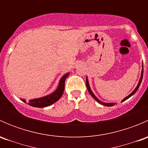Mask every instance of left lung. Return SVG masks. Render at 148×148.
Here are the masks:
<instances>
[{"mask_svg":"<svg viewBox=\"0 0 148 148\" xmlns=\"http://www.w3.org/2000/svg\"><path fill=\"white\" fill-rule=\"evenodd\" d=\"M142 66H143V69H142V71H141V77H140V80H139V82H138V86H137L136 87H135V89H134V90H133V92H132V93H131V94H130V95H128L127 97H125V98H124V99H122V102H124V101H125V100H127V99H129V98L130 97H132V95H133L134 94H135V92H137V90H138V89L139 86H140V84H141V82H142V80H143V64H142ZM86 88H87V90H88V92H89V94H90V95H92V97H93L94 99H95V100H96L97 102L98 103H99V104H102V105H104V106H107V107H112V106H114V104H116V103H112V102H110V103L102 102V101H100V100H99V99H98V98L96 96H95V94H94L93 92H92V89H91V88H90V86H89V81H88V79H87V77H86Z\"/></svg>","mask_w":148,"mask_h":148,"instance_id":"8db88e82","label":"left lung"}]
</instances>
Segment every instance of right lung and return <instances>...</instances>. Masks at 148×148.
<instances>
[{
  "label": "right lung",
  "mask_w": 148,
  "mask_h": 148,
  "mask_svg": "<svg viewBox=\"0 0 148 148\" xmlns=\"http://www.w3.org/2000/svg\"><path fill=\"white\" fill-rule=\"evenodd\" d=\"M69 75V73H67V74H64L60 79L57 88L51 94H49V95L42 97L30 99L29 102L27 104L28 105L32 106V107H40L41 108V107H48V106H50L52 104H53V103L57 102L60 99L61 97L62 96V95H63L64 91L65 80L68 77ZM21 100L23 101V102L26 103V101L25 100V99H21Z\"/></svg>",
  "instance_id": "obj_1"
}]
</instances>
